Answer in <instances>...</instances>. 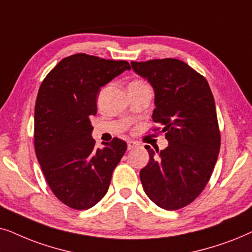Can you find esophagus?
<instances>
[{"instance_id": "obj_1", "label": "esophagus", "mask_w": 252, "mask_h": 252, "mask_svg": "<svg viewBox=\"0 0 252 252\" xmlns=\"http://www.w3.org/2000/svg\"><path fill=\"white\" fill-rule=\"evenodd\" d=\"M138 145L139 144L138 142H136V140H128V150L135 149V147H137Z\"/></svg>"}]
</instances>
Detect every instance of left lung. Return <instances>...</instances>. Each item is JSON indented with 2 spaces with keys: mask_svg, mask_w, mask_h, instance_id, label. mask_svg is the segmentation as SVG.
<instances>
[{
  "mask_svg": "<svg viewBox=\"0 0 252 252\" xmlns=\"http://www.w3.org/2000/svg\"><path fill=\"white\" fill-rule=\"evenodd\" d=\"M154 90L153 122L163 126L168 146H145L149 163L140 170L144 191L161 209L179 210L206 187L220 151L216 103L202 75L176 59L131 62ZM158 129H154V131Z\"/></svg>",
  "mask_w": 252,
  "mask_h": 252,
  "instance_id": "8db88e82",
  "label": "left lung"
}]
</instances>
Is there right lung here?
<instances>
[{"mask_svg":"<svg viewBox=\"0 0 252 252\" xmlns=\"http://www.w3.org/2000/svg\"><path fill=\"white\" fill-rule=\"evenodd\" d=\"M126 70H130L126 61L75 54L59 62L39 89L35 154L50 190L71 209H91L103 198L126 151L119 138L95 149L90 121L98 109L100 89Z\"/></svg>","mask_w":252,"mask_h":252,"instance_id":"obj_1","label":"right lung"}]
</instances>
